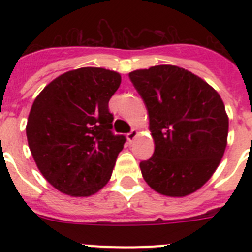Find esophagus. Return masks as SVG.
<instances>
[{
  "label": "esophagus",
  "mask_w": 252,
  "mask_h": 252,
  "mask_svg": "<svg viewBox=\"0 0 252 252\" xmlns=\"http://www.w3.org/2000/svg\"><path fill=\"white\" fill-rule=\"evenodd\" d=\"M137 135H139V131H137L136 128H132V130H131L130 132L127 133V140L130 142H132L133 140H135V137L137 136Z\"/></svg>",
  "instance_id": "obj_1"
}]
</instances>
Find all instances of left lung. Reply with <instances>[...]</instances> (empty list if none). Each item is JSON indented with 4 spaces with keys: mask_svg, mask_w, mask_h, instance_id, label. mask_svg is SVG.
Listing matches in <instances>:
<instances>
[{
    "mask_svg": "<svg viewBox=\"0 0 252 252\" xmlns=\"http://www.w3.org/2000/svg\"><path fill=\"white\" fill-rule=\"evenodd\" d=\"M149 113L155 144L140 162L142 177L158 193L186 197L212 177L223 157L228 117L221 97L192 72L155 65L128 74Z\"/></svg>",
    "mask_w": 252,
    "mask_h": 252,
    "instance_id": "8db88e82",
    "label": "left lung"
}]
</instances>
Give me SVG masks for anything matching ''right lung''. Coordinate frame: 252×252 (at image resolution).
I'll return each instance as SVG.
<instances>
[{"label":"right lung","mask_w":252,"mask_h":252,"mask_svg":"<svg viewBox=\"0 0 252 252\" xmlns=\"http://www.w3.org/2000/svg\"><path fill=\"white\" fill-rule=\"evenodd\" d=\"M119 73L86 66L55 78L35 98L26 125L29 148L59 192L90 197L110 180L126 137L112 132L108 101Z\"/></svg>","instance_id":"1"}]
</instances>
